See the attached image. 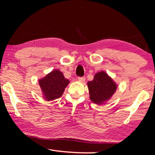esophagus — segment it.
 <instances>
[{
    "label": "esophagus",
    "mask_w": 155,
    "mask_h": 155,
    "mask_svg": "<svg viewBox=\"0 0 155 155\" xmlns=\"http://www.w3.org/2000/svg\"><path fill=\"white\" fill-rule=\"evenodd\" d=\"M78 80L80 81H82V82H84V81H85V78L84 77H78Z\"/></svg>",
    "instance_id": "esophagus-1"
}]
</instances>
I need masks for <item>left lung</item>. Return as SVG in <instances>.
<instances>
[{
  "label": "left lung",
  "instance_id": "obj_1",
  "mask_svg": "<svg viewBox=\"0 0 155 155\" xmlns=\"http://www.w3.org/2000/svg\"><path fill=\"white\" fill-rule=\"evenodd\" d=\"M90 100L97 104L108 101L117 89L116 84L104 71L97 73L94 79L87 83Z\"/></svg>",
  "mask_w": 155,
  "mask_h": 155
}]
</instances>
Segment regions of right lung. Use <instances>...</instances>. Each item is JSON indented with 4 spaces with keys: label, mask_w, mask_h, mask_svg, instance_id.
<instances>
[{
    "label": "right lung",
    "mask_w": 155,
    "mask_h": 155,
    "mask_svg": "<svg viewBox=\"0 0 155 155\" xmlns=\"http://www.w3.org/2000/svg\"><path fill=\"white\" fill-rule=\"evenodd\" d=\"M38 82L44 98L47 101H52L61 97L69 81L64 77L63 73L54 70L39 80Z\"/></svg>",
    "instance_id": "add662e5"
}]
</instances>
